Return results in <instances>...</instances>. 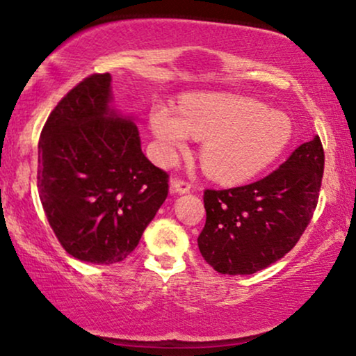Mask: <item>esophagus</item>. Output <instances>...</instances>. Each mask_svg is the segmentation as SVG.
I'll return each mask as SVG.
<instances>
[{
  "mask_svg": "<svg viewBox=\"0 0 356 356\" xmlns=\"http://www.w3.org/2000/svg\"><path fill=\"white\" fill-rule=\"evenodd\" d=\"M192 189V184L182 179H172L170 181V192L172 194H187Z\"/></svg>",
  "mask_w": 356,
  "mask_h": 356,
  "instance_id": "esophagus-1",
  "label": "esophagus"
}]
</instances>
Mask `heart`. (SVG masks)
<instances>
[{"label": "heart", "mask_w": 356, "mask_h": 356, "mask_svg": "<svg viewBox=\"0 0 356 356\" xmlns=\"http://www.w3.org/2000/svg\"><path fill=\"white\" fill-rule=\"evenodd\" d=\"M150 129L164 162L187 149L191 136L202 142L206 172L219 182L236 184L263 172L284 152L293 125L284 113L248 97L194 93L181 100L179 113L157 105Z\"/></svg>", "instance_id": "heart-1"}]
</instances>
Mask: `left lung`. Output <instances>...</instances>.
<instances>
[{
    "label": "left lung",
    "mask_w": 356,
    "mask_h": 356,
    "mask_svg": "<svg viewBox=\"0 0 356 356\" xmlns=\"http://www.w3.org/2000/svg\"><path fill=\"white\" fill-rule=\"evenodd\" d=\"M325 169L320 137L305 142L264 179L204 191L199 251L220 275H252L296 246L316 209Z\"/></svg>",
    "instance_id": "left-lung-1"
}]
</instances>
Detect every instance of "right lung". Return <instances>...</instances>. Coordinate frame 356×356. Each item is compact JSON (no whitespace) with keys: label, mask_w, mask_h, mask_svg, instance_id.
Wrapping results in <instances>:
<instances>
[{"label":"right lung","mask_w":356,"mask_h":356,"mask_svg":"<svg viewBox=\"0 0 356 356\" xmlns=\"http://www.w3.org/2000/svg\"><path fill=\"white\" fill-rule=\"evenodd\" d=\"M110 73H93L51 110L38 142V192L68 254L124 261L169 194V174L140 149L130 117L110 108Z\"/></svg>","instance_id":"right-lung-1"}]
</instances>
